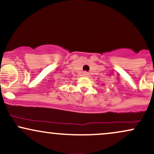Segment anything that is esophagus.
<instances>
[{"mask_svg":"<svg viewBox=\"0 0 154 154\" xmlns=\"http://www.w3.org/2000/svg\"><path fill=\"white\" fill-rule=\"evenodd\" d=\"M83 75H84V76H85V77H88V76L89 75V74H88V72H83Z\"/></svg>","mask_w":154,"mask_h":154,"instance_id":"esophagus-1","label":"esophagus"}]
</instances>
